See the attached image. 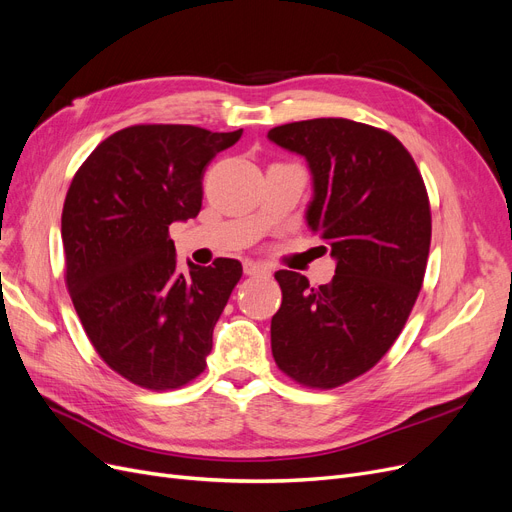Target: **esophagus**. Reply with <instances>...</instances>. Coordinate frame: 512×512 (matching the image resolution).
I'll use <instances>...</instances> for the list:
<instances>
[{"instance_id": "esophagus-1", "label": "esophagus", "mask_w": 512, "mask_h": 512, "mask_svg": "<svg viewBox=\"0 0 512 512\" xmlns=\"http://www.w3.org/2000/svg\"><path fill=\"white\" fill-rule=\"evenodd\" d=\"M244 274L247 276H270V268L263 263L255 261H244Z\"/></svg>"}]
</instances>
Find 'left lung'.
<instances>
[{
    "label": "left lung",
    "instance_id": "8db88e82",
    "mask_svg": "<svg viewBox=\"0 0 512 512\" xmlns=\"http://www.w3.org/2000/svg\"><path fill=\"white\" fill-rule=\"evenodd\" d=\"M268 138L314 175L307 224L337 259L328 284L280 270L272 318L278 368L309 389H335L379 364L402 332L425 278L431 205L406 146L349 119L278 125Z\"/></svg>",
    "mask_w": 512,
    "mask_h": 512
}]
</instances>
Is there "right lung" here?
Returning a JSON list of instances; mask_svg holds the SVG:
<instances>
[{
	"label": "right lung",
	"instance_id": "obj_1",
	"mask_svg": "<svg viewBox=\"0 0 512 512\" xmlns=\"http://www.w3.org/2000/svg\"><path fill=\"white\" fill-rule=\"evenodd\" d=\"M240 136L131 125L94 148L66 192V288L96 353L133 385L180 389L207 366L242 265L215 259L180 274L169 226L198 215L207 165Z\"/></svg>",
	"mask_w": 512,
	"mask_h": 512
}]
</instances>
